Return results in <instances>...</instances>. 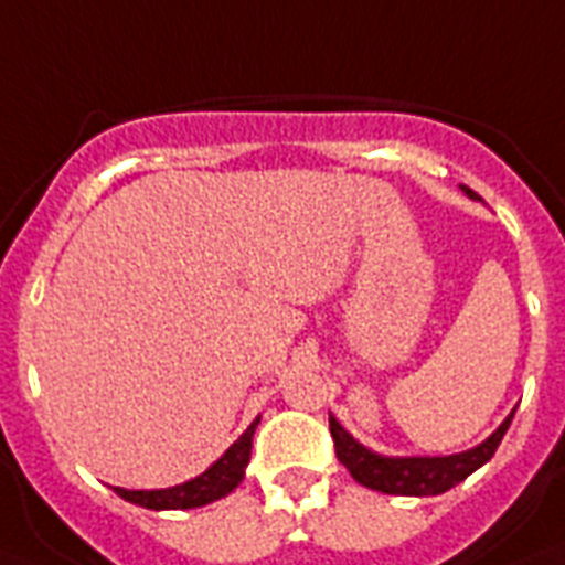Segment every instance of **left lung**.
<instances>
[{"label":"left lung","instance_id":"left-lung-1","mask_svg":"<svg viewBox=\"0 0 565 565\" xmlns=\"http://www.w3.org/2000/svg\"><path fill=\"white\" fill-rule=\"evenodd\" d=\"M462 192L468 198H477V192L466 186H462ZM511 419H514V411L505 416V422L488 436L486 443H480L471 451L451 454V457H382V454L364 448L362 443H355L353 436L341 428L335 416H330V434H333L339 462L364 488H373V491H382V494L434 497L445 494L448 488H454L457 482L471 477L477 468L486 466L488 459L494 457L497 445L502 443Z\"/></svg>","mask_w":565,"mask_h":565}]
</instances>
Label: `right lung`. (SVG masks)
<instances>
[{
	"label": "right lung",
	"instance_id": "obj_1",
	"mask_svg": "<svg viewBox=\"0 0 565 565\" xmlns=\"http://www.w3.org/2000/svg\"><path fill=\"white\" fill-rule=\"evenodd\" d=\"M258 419L226 448V454L217 462H212L201 477L172 488H154V491H126V488H114L122 500L143 505L151 511H172V509H201L206 502H215L226 497L230 491L241 486L244 471L249 466V454H253V434L258 428Z\"/></svg>",
	"mask_w": 565,
	"mask_h": 565
}]
</instances>
